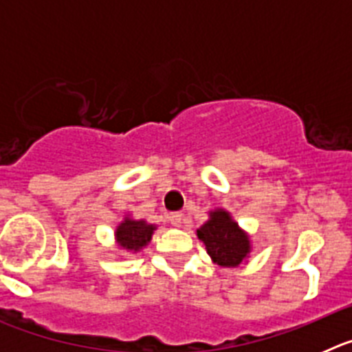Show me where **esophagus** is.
Segmentation results:
<instances>
[{"mask_svg":"<svg viewBox=\"0 0 352 352\" xmlns=\"http://www.w3.org/2000/svg\"><path fill=\"white\" fill-rule=\"evenodd\" d=\"M183 220H185V219H183L182 213H173L169 217V222L173 223L174 227H182L183 226Z\"/></svg>","mask_w":352,"mask_h":352,"instance_id":"34e87169","label":"esophagus"}]
</instances>
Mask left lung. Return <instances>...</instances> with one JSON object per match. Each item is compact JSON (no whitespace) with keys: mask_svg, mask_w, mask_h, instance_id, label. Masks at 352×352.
<instances>
[{"mask_svg":"<svg viewBox=\"0 0 352 352\" xmlns=\"http://www.w3.org/2000/svg\"><path fill=\"white\" fill-rule=\"evenodd\" d=\"M197 238L211 261L222 268H238L252 252L250 236L222 208L210 211V219L197 229Z\"/></svg>","mask_w":352,"mask_h":352,"instance_id":"left-lung-1","label":"left lung"}]
</instances>
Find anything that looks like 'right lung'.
<instances>
[{"mask_svg":"<svg viewBox=\"0 0 352 352\" xmlns=\"http://www.w3.org/2000/svg\"><path fill=\"white\" fill-rule=\"evenodd\" d=\"M157 231L155 223H148L146 220H135L126 214L123 222L114 231V241L118 247L125 252H139L151 241V236Z\"/></svg>","mask_w":352,"mask_h":352,"instance_id":"right-lung-1","label":"right lung"}]
</instances>
